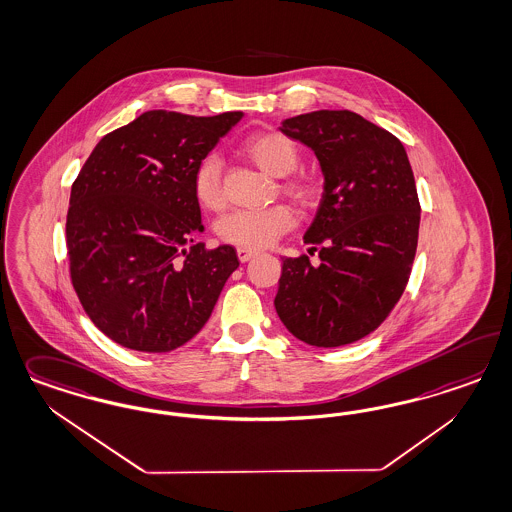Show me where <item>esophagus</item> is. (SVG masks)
<instances>
[{"label": "esophagus", "mask_w": 512, "mask_h": 512, "mask_svg": "<svg viewBox=\"0 0 512 512\" xmlns=\"http://www.w3.org/2000/svg\"><path fill=\"white\" fill-rule=\"evenodd\" d=\"M258 252L256 250H252V248H237V258L241 260V262H248L250 258H254Z\"/></svg>", "instance_id": "obj_1"}]
</instances>
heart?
Returning a JSON list of instances; mask_svg holds the SVG:
<instances>
[{
  "mask_svg": "<svg viewBox=\"0 0 512 512\" xmlns=\"http://www.w3.org/2000/svg\"><path fill=\"white\" fill-rule=\"evenodd\" d=\"M248 158L273 177H282L281 190L299 205L309 207L318 198L316 182L305 173H297L301 152L292 137L277 130L248 135L243 143ZM222 158L207 152L199 160L192 175V190L201 207L218 211L226 203L222 181ZM296 216L286 205L267 209H237L220 218L216 231L224 243L243 248H265L273 245L282 233L292 230Z\"/></svg>",
  "mask_w": 512,
  "mask_h": 512,
  "instance_id": "heart-1",
  "label": "heart"
}]
</instances>
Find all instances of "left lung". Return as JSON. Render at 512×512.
I'll return each mask as SVG.
<instances>
[{
  "mask_svg": "<svg viewBox=\"0 0 512 512\" xmlns=\"http://www.w3.org/2000/svg\"><path fill=\"white\" fill-rule=\"evenodd\" d=\"M311 147L324 171V196L305 243L318 248L282 260L275 309L299 341L350 345L377 330L411 277L420 201L396 135L352 111H314L282 122Z\"/></svg>",
  "mask_w": 512,
  "mask_h": 512,
  "instance_id": "obj_1",
  "label": "left lung"
}]
</instances>
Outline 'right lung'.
<instances>
[{"instance_id":"obj_1","label":"right lung","mask_w":512,"mask_h":512,"mask_svg":"<svg viewBox=\"0 0 512 512\" xmlns=\"http://www.w3.org/2000/svg\"><path fill=\"white\" fill-rule=\"evenodd\" d=\"M243 113L147 111L107 133L71 186L69 277L84 313L122 347L169 352L198 333L239 267L196 243L192 175Z\"/></svg>"}]
</instances>
